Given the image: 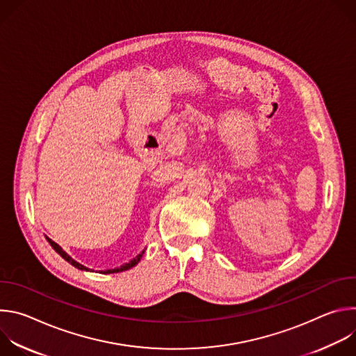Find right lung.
I'll return each mask as SVG.
<instances>
[{"instance_id":"1","label":"right lung","mask_w":356,"mask_h":356,"mask_svg":"<svg viewBox=\"0 0 356 356\" xmlns=\"http://www.w3.org/2000/svg\"><path fill=\"white\" fill-rule=\"evenodd\" d=\"M46 239H47V242L50 243V246H52L59 255L66 261V262H69L70 265H73L74 268H77V269H80V270H86V272H94V270H91V269H88V268H86L84 265H81V264H79V262H76L70 255H67V253L62 249V246H59L56 242H54L52 239L50 238H47L46 236ZM143 253H145V249L140 252V253H138V255L135 257V258H132L129 262H127V264H124V265H121L120 268H115V269H107V270H101V273H104V275H110V273H118V272H124V270H128V269H131V268H134V266H136L138 265V262L142 259V257H143Z\"/></svg>"}]
</instances>
